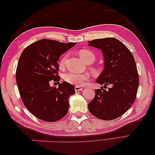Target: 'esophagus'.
<instances>
[{
	"label": "esophagus",
	"instance_id": "obj_1",
	"mask_svg": "<svg viewBox=\"0 0 155 155\" xmlns=\"http://www.w3.org/2000/svg\"><path fill=\"white\" fill-rule=\"evenodd\" d=\"M82 90H83V88L81 87H79V86L75 87V91H76V92H79V91H81Z\"/></svg>",
	"mask_w": 155,
	"mask_h": 155
}]
</instances>
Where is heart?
I'll return each mask as SVG.
<instances>
[{
	"label": "heart",
	"mask_w": 155,
	"mask_h": 155,
	"mask_svg": "<svg viewBox=\"0 0 155 155\" xmlns=\"http://www.w3.org/2000/svg\"><path fill=\"white\" fill-rule=\"evenodd\" d=\"M79 55L81 59L87 64H92L96 59V55L92 51L87 49H82L79 50ZM68 54H64L61 58L59 62L60 68H64L68 59ZM91 70L94 74L100 75L102 72V68L100 66H94L91 67ZM90 74L86 73H75L68 72L64 75V79L67 82L77 86H81L85 83V81L90 79Z\"/></svg>",
	"instance_id": "b5f03b06"
}]
</instances>
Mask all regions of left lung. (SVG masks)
<instances>
[{"mask_svg": "<svg viewBox=\"0 0 155 155\" xmlns=\"http://www.w3.org/2000/svg\"><path fill=\"white\" fill-rule=\"evenodd\" d=\"M88 45L101 50L104 56V70L96 82L112 86L107 91V86L96 89L88 110L99 119H116L130 109L137 97L139 75L133 55L114 37L90 41Z\"/></svg>", "mask_w": 155, "mask_h": 155, "instance_id": "1", "label": "left lung"}]
</instances>
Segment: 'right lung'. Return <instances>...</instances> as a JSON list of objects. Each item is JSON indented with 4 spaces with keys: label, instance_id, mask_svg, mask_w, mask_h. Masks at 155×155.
Returning a JSON list of instances; mask_svg holds the SVG:
<instances>
[{
    "label": "right lung",
    "instance_id": "add662e5",
    "mask_svg": "<svg viewBox=\"0 0 155 155\" xmlns=\"http://www.w3.org/2000/svg\"><path fill=\"white\" fill-rule=\"evenodd\" d=\"M76 44L41 39L22 52L16 70V81L23 104L36 118L53 122L67 114L68 97L76 91L71 84L59 83L58 61ZM51 81L59 83L58 88L51 87Z\"/></svg>",
    "mask_w": 155,
    "mask_h": 155
}]
</instances>
